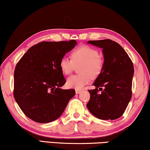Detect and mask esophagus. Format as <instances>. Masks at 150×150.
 <instances>
[{"label":"esophagus","instance_id":"obj_1","mask_svg":"<svg viewBox=\"0 0 150 150\" xmlns=\"http://www.w3.org/2000/svg\"><path fill=\"white\" fill-rule=\"evenodd\" d=\"M82 92V90H78V89H76V94H80V93Z\"/></svg>","mask_w":150,"mask_h":150}]
</instances>
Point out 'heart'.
<instances>
[{
  "label": "heart",
  "instance_id": "obj_1",
  "mask_svg": "<svg viewBox=\"0 0 150 150\" xmlns=\"http://www.w3.org/2000/svg\"><path fill=\"white\" fill-rule=\"evenodd\" d=\"M72 59L64 56L59 61V68L65 75L72 73L74 65L81 64L78 68L80 74L71 76L66 81L69 88L82 89L88 84L91 78H97L104 68V59L99 55L97 49L87 45H82L74 50L71 54Z\"/></svg>",
  "mask_w": 150,
  "mask_h": 150
}]
</instances>
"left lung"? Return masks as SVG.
<instances>
[{
  "label": "left lung",
  "mask_w": 150,
  "mask_h": 150,
  "mask_svg": "<svg viewBox=\"0 0 150 150\" xmlns=\"http://www.w3.org/2000/svg\"><path fill=\"white\" fill-rule=\"evenodd\" d=\"M88 43L102 48L105 64L93 84L96 88L88 90L91 97L86 107L98 119L115 120L123 115L131 98L133 62L123 48L114 41L103 40Z\"/></svg>",
  "instance_id": "8db88e82"
}]
</instances>
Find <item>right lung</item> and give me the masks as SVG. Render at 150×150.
<instances>
[{
  "instance_id": "1",
  "label": "right lung",
  "mask_w": 150,
  "mask_h": 150,
  "mask_svg": "<svg viewBox=\"0 0 150 150\" xmlns=\"http://www.w3.org/2000/svg\"><path fill=\"white\" fill-rule=\"evenodd\" d=\"M76 43L74 40L41 41L18 62L14 72V98L31 120L40 123L56 120L75 95L74 89L59 88L66 80L59 64Z\"/></svg>"
}]
</instances>
